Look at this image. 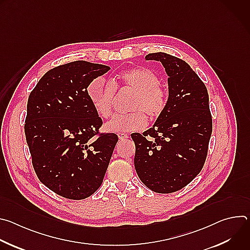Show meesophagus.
I'll return each instance as SVG.
<instances>
[{
    "label": "esophagus",
    "instance_id": "esophagus-1",
    "mask_svg": "<svg viewBox=\"0 0 250 250\" xmlns=\"http://www.w3.org/2000/svg\"><path fill=\"white\" fill-rule=\"evenodd\" d=\"M118 136H119L120 140H125L126 138H128V135L126 133H123V132L118 133Z\"/></svg>",
    "mask_w": 250,
    "mask_h": 250
}]
</instances>
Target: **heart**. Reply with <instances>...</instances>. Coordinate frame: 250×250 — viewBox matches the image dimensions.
Wrapping results in <instances>:
<instances>
[{
    "label": "heart",
    "instance_id": "heart-1",
    "mask_svg": "<svg viewBox=\"0 0 250 250\" xmlns=\"http://www.w3.org/2000/svg\"><path fill=\"white\" fill-rule=\"evenodd\" d=\"M159 77L146 67H135L120 73L114 83L103 77L93 79L87 88L96 113L101 118H109L113 111L116 88H126L135 92L129 114L116 115L104 125L106 131L131 132L145 128L146 114L151 119L160 117L166 109L168 94L160 85Z\"/></svg>",
    "mask_w": 250,
    "mask_h": 250
}]
</instances>
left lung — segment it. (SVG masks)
Masks as SVG:
<instances>
[{
	"mask_svg": "<svg viewBox=\"0 0 250 250\" xmlns=\"http://www.w3.org/2000/svg\"><path fill=\"white\" fill-rule=\"evenodd\" d=\"M168 75V102L152 127L132 133L134 167L141 182L156 193L187 186L206 161L212 123L205 84L184 60L164 52L149 53Z\"/></svg>",
	"mask_w": 250,
	"mask_h": 250,
	"instance_id": "obj_1",
	"label": "left lung"
}]
</instances>
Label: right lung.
<instances>
[{
	"instance_id": "obj_1",
	"label": "right lung",
	"mask_w": 250,
	"mask_h": 250,
	"mask_svg": "<svg viewBox=\"0 0 250 250\" xmlns=\"http://www.w3.org/2000/svg\"><path fill=\"white\" fill-rule=\"evenodd\" d=\"M110 69L84 60L57 66L28 97L24 133L34 171L64 198L82 200L100 188L118 142L115 133H99L103 122L87 93Z\"/></svg>"
}]
</instances>
